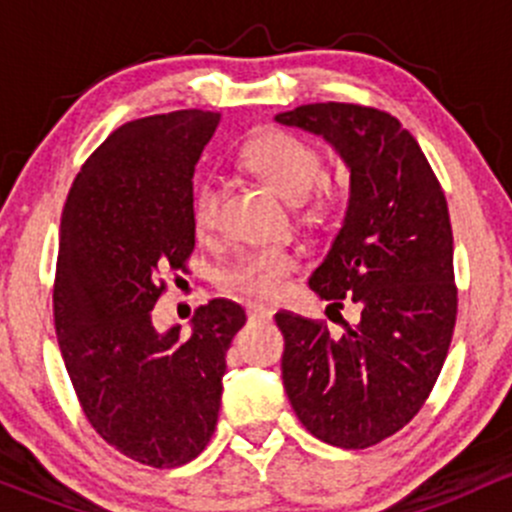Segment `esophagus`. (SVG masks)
Here are the masks:
<instances>
[{
    "instance_id": "34e87169",
    "label": "esophagus",
    "mask_w": 512,
    "mask_h": 512,
    "mask_svg": "<svg viewBox=\"0 0 512 512\" xmlns=\"http://www.w3.org/2000/svg\"><path fill=\"white\" fill-rule=\"evenodd\" d=\"M247 317H250V322H270L272 309L262 307V304H250V307H247Z\"/></svg>"
}]
</instances>
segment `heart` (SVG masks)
<instances>
[{
    "label": "heart",
    "mask_w": 512,
    "mask_h": 512,
    "mask_svg": "<svg viewBox=\"0 0 512 512\" xmlns=\"http://www.w3.org/2000/svg\"><path fill=\"white\" fill-rule=\"evenodd\" d=\"M242 163L272 185L287 200H301L322 178V153L304 138L287 131H267L250 141L242 151ZM337 205L332 190H319L312 198L297 203L299 213L307 220H322ZM218 220V188L215 183H203L193 198V225L198 235H208ZM299 267L294 252L282 247L247 252L230 270L223 282L227 289L250 299H275L285 289L287 277Z\"/></svg>",
    "instance_id": "heart-1"
}]
</instances>
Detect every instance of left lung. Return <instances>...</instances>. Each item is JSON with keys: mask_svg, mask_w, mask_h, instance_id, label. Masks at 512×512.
<instances>
[{"mask_svg": "<svg viewBox=\"0 0 512 512\" xmlns=\"http://www.w3.org/2000/svg\"><path fill=\"white\" fill-rule=\"evenodd\" d=\"M275 121L322 136L349 168L344 223L309 287L361 309L342 337L275 314L287 399L319 441L369 448L418 414L446 361L458 307L446 195L416 138L379 108L307 103Z\"/></svg>", "mask_w": 512, "mask_h": 512, "instance_id": "8db88e82", "label": "left lung"}]
</instances>
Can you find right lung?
I'll use <instances>...</instances> for the list:
<instances>
[{
	"mask_svg": "<svg viewBox=\"0 0 512 512\" xmlns=\"http://www.w3.org/2000/svg\"><path fill=\"white\" fill-rule=\"evenodd\" d=\"M218 121L190 108L116 128L81 165L61 215V356L98 436L143 466H183L208 446L225 354L247 319L213 299L188 334L153 324L160 275L183 270L195 247L193 173Z\"/></svg>",
	"mask_w": 512,
	"mask_h": 512,
	"instance_id": "add662e5",
	"label": "right lung"
}]
</instances>
